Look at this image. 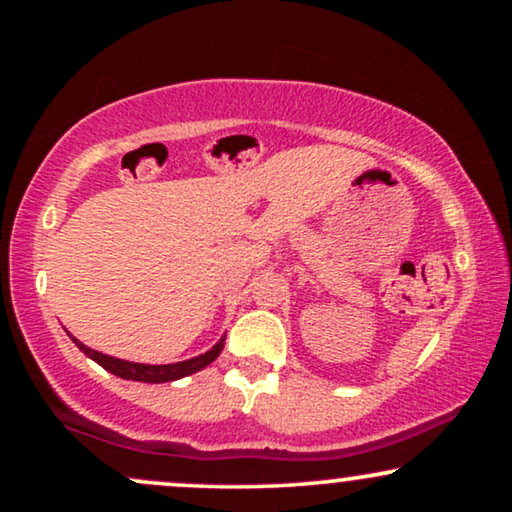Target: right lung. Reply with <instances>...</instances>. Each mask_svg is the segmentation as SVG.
<instances>
[{"label":"right lung","instance_id":"1","mask_svg":"<svg viewBox=\"0 0 512 512\" xmlns=\"http://www.w3.org/2000/svg\"><path fill=\"white\" fill-rule=\"evenodd\" d=\"M72 340H74V345L79 347L83 354L90 356V359H93L95 363H100V366L104 370H109L111 375L123 377V380L149 382V384L172 382V380H179V377L198 373V370L207 368L209 363H212L216 356L221 354L223 342H226V338H221L212 349H209V352L200 354V356H193V359H186V361H179V363H167V366H146V363H132V361L116 359V356L95 352V349L86 347V345H83V342H79L76 338H72Z\"/></svg>","mask_w":512,"mask_h":512}]
</instances>
